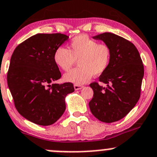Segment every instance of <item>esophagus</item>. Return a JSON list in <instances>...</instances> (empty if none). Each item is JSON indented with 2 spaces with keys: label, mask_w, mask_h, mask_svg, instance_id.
<instances>
[{
  "label": "esophagus",
  "mask_w": 157,
  "mask_h": 157,
  "mask_svg": "<svg viewBox=\"0 0 157 157\" xmlns=\"http://www.w3.org/2000/svg\"><path fill=\"white\" fill-rule=\"evenodd\" d=\"M74 87L75 90H81L83 86L82 85H80V84H74Z\"/></svg>",
  "instance_id": "obj_1"
}]
</instances>
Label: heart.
I'll use <instances>...</instances> for the list:
<instances>
[{"label":"heart","instance_id":"heart-1","mask_svg":"<svg viewBox=\"0 0 157 157\" xmlns=\"http://www.w3.org/2000/svg\"><path fill=\"white\" fill-rule=\"evenodd\" d=\"M55 63L64 71H68L78 60L79 67L64 76L66 81L76 84L86 83L92 76L105 73L110 66L111 49L105 43H98L86 35L71 39L69 49L59 47L54 52Z\"/></svg>","mask_w":157,"mask_h":157}]
</instances>
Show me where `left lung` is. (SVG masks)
Masks as SVG:
<instances>
[{
    "label": "left lung",
    "mask_w": 157,
    "mask_h": 157,
    "mask_svg": "<svg viewBox=\"0 0 157 157\" xmlns=\"http://www.w3.org/2000/svg\"><path fill=\"white\" fill-rule=\"evenodd\" d=\"M101 40L111 49V60L108 70L99 77V81L90 83L93 97L90 110L100 121L113 123L126 117L141 96L144 65L138 49L128 40L112 33L93 37Z\"/></svg>",
    "instance_id": "8db88e82"
}]
</instances>
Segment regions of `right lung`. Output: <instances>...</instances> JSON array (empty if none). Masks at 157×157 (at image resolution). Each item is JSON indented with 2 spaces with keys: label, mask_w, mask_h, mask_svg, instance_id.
<instances>
[{
  "label": "right lung",
  "mask_w": 157,
  "mask_h": 157,
  "mask_svg": "<svg viewBox=\"0 0 157 157\" xmlns=\"http://www.w3.org/2000/svg\"><path fill=\"white\" fill-rule=\"evenodd\" d=\"M67 39L61 33L35 34L19 44L11 56L6 78L15 107L37 125L56 123L65 110L66 95L74 91L71 83H53L62 77L54 52Z\"/></svg>",
  "instance_id": "obj_1"
}]
</instances>
